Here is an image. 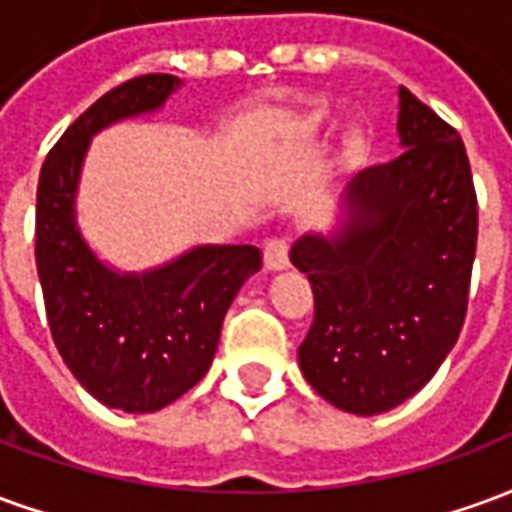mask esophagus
Here are the masks:
<instances>
[{"label":"esophagus","mask_w":512,"mask_h":512,"mask_svg":"<svg viewBox=\"0 0 512 512\" xmlns=\"http://www.w3.org/2000/svg\"><path fill=\"white\" fill-rule=\"evenodd\" d=\"M263 263H266L268 271H285V268L290 266L288 241H285V238H274V241H268L266 252H263Z\"/></svg>","instance_id":"34e87169"}]
</instances>
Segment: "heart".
Listing matches in <instances>:
<instances>
[{"label": "heart", "instance_id": "b5f03b06", "mask_svg": "<svg viewBox=\"0 0 512 512\" xmlns=\"http://www.w3.org/2000/svg\"><path fill=\"white\" fill-rule=\"evenodd\" d=\"M304 128H307V134H310V136L323 134V131L329 128V117L323 115V112H315V115L307 117ZM343 153H345V158H348V161H359V158L365 156V153H367L365 134H362V131H348V134L343 136Z\"/></svg>", "mask_w": 512, "mask_h": 512}]
</instances>
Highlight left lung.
I'll list each match as a JSON object with an SVG mask.
<instances>
[{
    "label": "left lung",
    "mask_w": 512,
    "mask_h": 512,
    "mask_svg": "<svg viewBox=\"0 0 512 512\" xmlns=\"http://www.w3.org/2000/svg\"><path fill=\"white\" fill-rule=\"evenodd\" d=\"M400 156L359 172L326 230L290 260L315 293L299 345L307 384L373 417L428 384L458 340L477 246V197L458 131L397 90Z\"/></svg>",
    "instance_id": "left-lung-1"
}]
</instances>
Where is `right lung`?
<instances>
[{
    "label": "right lung",
    "mask_w": 512,
    "mask_h": 512,
    "mask_svg": "<svg viewBox=\"0 0 512 512\" xmlns=\"http://www.w3.org/2000/svg\"><path fill=\"white\" fill-rule=\"evenodd\" d=\"M178 87V76L150 73L101 95L51 147L38 180L35 263L54 345L95 400L128 414L167 408L208 373L224 315L263 266L257 246L197 244L126 271L84 238L79 186L93 136L158 115Z\"/></svg>",
    "instance_id": "1"
}]
</instances>
